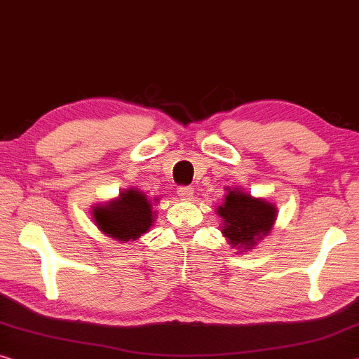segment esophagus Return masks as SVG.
I'll use <instances>...</instances> for the list:
<instances>
[{
	"instance_id": "34e87169",
	"label": "esophagus",
	"mask_w": 359,
	"mask_h": 359,
	"mask_svg": "<svg viewBox=\"0 0 359 359\" xmlns=\"http://www.w3.org/2000/svg\"><path fill=\"white\" fill-rule=\"evenodd\" d=\"M191 193H193L191 187H179L177 189V195L180 198H184V200H189V198L191 196Z\"/></svg>"
}]
</instances>
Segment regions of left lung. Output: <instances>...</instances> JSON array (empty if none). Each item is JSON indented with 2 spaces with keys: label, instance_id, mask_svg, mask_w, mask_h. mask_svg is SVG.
I'll use <instances>...</instances> for the list:
<instances>
[{
  "label": "left lung",
  "instance_id": "obj_1",
  "mask_svg": "<svg viewBox=\"0 0 359 359\" xmlns=\"http://www.w3.org/2000/svg\"><path fill=\"white\" fill-rule=\"evenodd\" d=\"M219 215L224 219V233L231 246L251 249L257 236L266 235L271 230L276 217V208L248 193L230 191L225 196L224 206L219 208Z\"/></svg>",
  "mask_w": 359,
  "mask_h": 359
}]
</instances>
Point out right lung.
<instances>
[{
    "label": "right lung",
    "instance_id": "add662e5",
    "mask_svg": "<svg viewBox=\"0 0 359 359\" xmlns=\"http://www.w3.org/2000/svg\"><path fill=\"white\" fill-rule=\"evenodd\" d=\"M94 220L105 235L118 241L135 240L153 224L151 204L144 193L128 190L118 201L94 209Z\"/></svg>",
    "mask_w": 359,
    "mask_h": 359
}]
</instances>
